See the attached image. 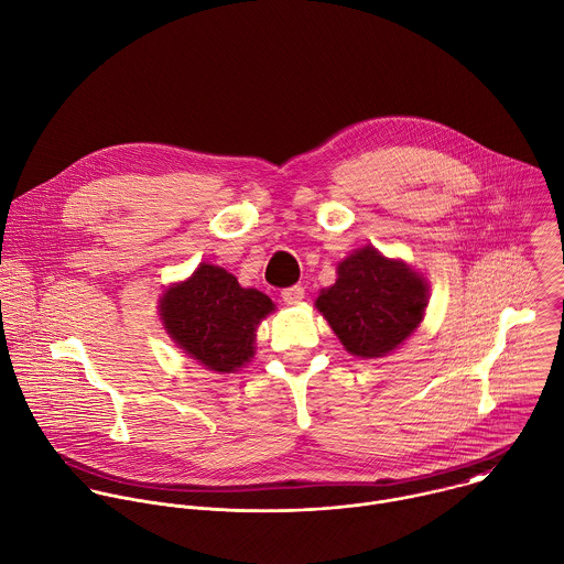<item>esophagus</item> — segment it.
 Masks as SVG:
<instances>
[{
	"mask_svg": "<svg viewBox=\"0 0 564 564\" xmlns=\"http://www.w3.org/2000/svg\"><path fill=\"white\" fill-rule=\"evenodd\" d=\"M281 299L288 303V305H294V303H301L305 299V290L301 285H290L281 292Z\"/></svg>",
	"mask_w": 564,
	"mask_h": 564,
	"instance_id": "1",
	"label": "esophagus"
}]
</instances>
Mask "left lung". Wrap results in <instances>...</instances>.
<instances>
[{
	"instance_id": "obj_1",
	"label": "left lung",
	"mask_w": 564,
	"mask_h": 564,
	"mask_svg": "<svg viewBox=\"0 0 564 564\" xmlns=\"http://www.w3.org/2000/svg\"><path fill=\"white\" fill-rule=\"evenodd\" d=\"M318 312L354 356L397 349L423 321L427 283L401 261L360 248L338 265V279L316 299Z\"/></svg>"
}]
</instances>
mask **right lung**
I'll list each match as a JSON object with an SVG mask.
<instances>
[{"mask_svg":"<svg viewBox=\"0 0 564 564\" xmlns=\"http://www.w3.org/2000/svg\"><path fill=\"white\" fill-rule=\"evenodd\" d=\"M272 310L263 292L241 288L230 272L208 263L161 299L167 334L215 371H235L254 356L257 325Z\"/></svg>","mask_w":564,"mask_h":564,"instance_id":"right-lung-1","label":"right lung"}]
</instances>
